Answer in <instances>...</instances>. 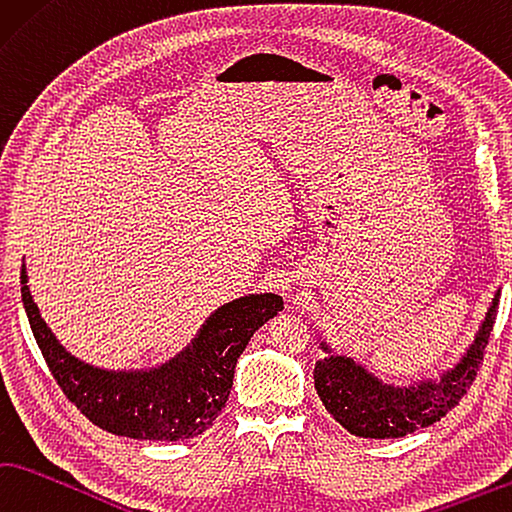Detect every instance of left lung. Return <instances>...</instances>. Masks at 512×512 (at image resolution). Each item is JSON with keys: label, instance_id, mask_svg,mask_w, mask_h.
Returning <instances> with one entry per match:
<instances>
[{"label": "left lung", "instance_id": "obj_1", "mask_svg": "<svg viewBox=\"0 0 512 512\" xmlns=\"http://www.w3.org/2000/svg\"><path fill=\"white\" fill-rule=\"evenodd\" d=\"M499 294L501 288L459 360L436 375H423L407 384L382 380L355 357L339 355L328 339L319 337V348L326 353L315 366V389L321 402L339 425L364 438H400L434 425L459 405L477 378L497 319Z\"/></svg>", "mask_w": 512, "mask_h": 512}]
</instances>
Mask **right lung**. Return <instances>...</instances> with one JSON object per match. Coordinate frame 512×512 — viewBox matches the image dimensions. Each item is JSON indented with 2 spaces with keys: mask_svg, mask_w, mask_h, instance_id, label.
<instances>
[{
  "mask_svg": "<svg viewBox=\"0 0 512 512\" xmlns=\"http://www.w3.org/2000/svg\"><path fill=\"white\" fill-rule=\"evenodd\" d=\"M22 303L53 378L96 427L137 441H186L213 425L227 405L238 357L283 310L274 292L245 294L213 310L191 342L168 360L139 369H103L71 355L42 319L22 263Z\"/></svg>",
  "mask_w": 512,
  "mask_h": 512,
  "instance_id": "1",
  "label": "right lung"
}]
</instances>
